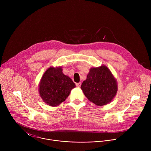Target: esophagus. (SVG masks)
I'll return each instance as SVG.
<instances>
[{"instance_id":"esophagus-1","label":"esophagus","mask_w":151,"mask_h":151,"mask_svg":"<svg viewBox=\"0 0 151 151\" xmlns=\"http://www.w3.org/2000/svg\"><path fill=\"white\" fill-rule=\"evenodd\" d=\"M81 83H76V86H77V87H78V88H80V87L81 86Z\"/></svg>"}]
</instances>
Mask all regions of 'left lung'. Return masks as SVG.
Masks as SVG:
<instances>
[{
  "instance_id": "obj_1",
  "label": "left lung",
  "mask_w": 151,
  "mask_h": 151,
  "mask_svg": "<svg viewBox=\"0 0 151 151\" xmlns=\"http://www.w3.org/2000/svg\"><path fill=\"white\" fill-rule=\"evenodd\" d=\"M81 88L89 101L98 106H104L116 96L117 83L110 70L103 65L90 69Z\"/></svg>"
}]
</instances>
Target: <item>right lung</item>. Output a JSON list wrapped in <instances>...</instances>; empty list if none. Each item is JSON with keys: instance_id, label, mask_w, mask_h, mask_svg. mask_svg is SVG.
Wrapping results in <instances>:
<instances>
[{"instance_id": "1", "label": "right lung", "mask_w": 151, "mask_h": 151, "mask_svg": "<svg viewBox=\"0 0 151 151\" xmlns=\"http://www.w3.org/2000/svg\"><path fill=\"white\" fill-rule=\"evenodd\" d=\"M62 67H49L43 74L39 85L40 96L44 102L56 106L64 102L76 87L72 80L62 72Z\"/></svg>"}]
</instances>
